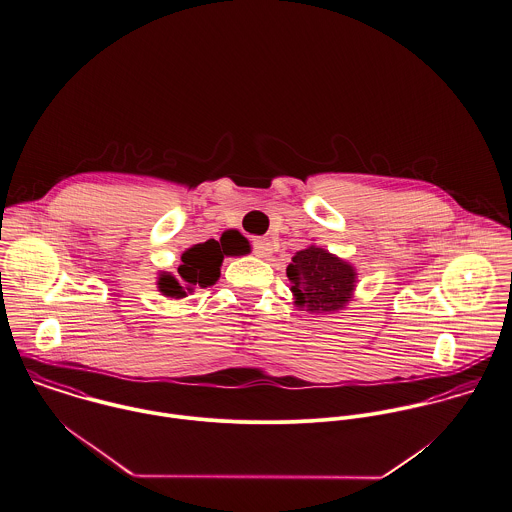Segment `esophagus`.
<instances>
[{
    "instance_id": "obj_1",
    "label": "esophagus",
    "mask_w": 512,
    "mask_h": 512,
    "mask_svg": "<svg viewBox=\"0 0 512 512\" xmlns=\"http://www.w3.org/2000/svg\"><path fill=\"white\" fill-rule=\"evenodd\" d=\"M253 249L257 257H269L273 253V243L267 237H259L253 241Z\"/></svg>"
}]
</instances>
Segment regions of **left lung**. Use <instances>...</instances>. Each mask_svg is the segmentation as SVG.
<instances>
[{"instance_id": "left-lung-1", "label": "left lung", "mask_w": 512, "mask_h": 512, "mask_svg": "<svg viewBox=\"0 0 512 512\" xmlns=\"http://www.w3.org/2000/svg\"><path fill=\"white\" fill-rule=\"evenodd\" d=\"M293 303L310 314H332L344 310L356 291V269L334 253L308 245L295 253L287 267Z\"/></svg>"}]
</instances>
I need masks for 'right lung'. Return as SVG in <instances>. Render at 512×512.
I'll return each mask as SVG.
<instances>
[{"label":"right lung","instance_id":"obj_1","mask_svg":"<svg viewBox=\"0 0 512 512\" xmlns=\"http://www.w3.org/2000/svg\"><path fill=\"white\" fill-rule=\"evenodd\" d=\"M221 247L223 245H219L215 239H209L186 249L182 253V263L176 275L168 271L158 273V291L168 299H184L196 289H205L217 283L221 275L223 255H243L245 251H249L247 243H243L239 251H227Z\"/></svg>","mask_w":512,"mask_h":512}]
</instances>
